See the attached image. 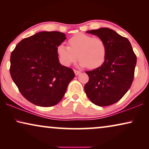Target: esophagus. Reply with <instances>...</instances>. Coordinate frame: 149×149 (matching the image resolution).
<instances>
[{"instance_id":"obj_1","label":"esophagus","mask_w":149,"mask_h":149,"mask_svg":"<svg viewBox=\"0 0 149 149\" xmlns=\"http://www.w3.org/2000/svg\"><path fill=\"white\" fill-rule=\"evenodd\" d=\"M74 74H75V75H79V74H80L81 73V72L79 70H74Z\"/></svg>"}]
</instances>
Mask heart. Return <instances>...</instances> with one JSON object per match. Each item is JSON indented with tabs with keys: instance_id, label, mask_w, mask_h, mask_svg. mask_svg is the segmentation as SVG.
<instances>
[{
	"instance_id": "heart-1",
	"label": "heart",
	"mask_w": 149,
	"mask_h": 149,
	"mask_svg": "<svg viewBox=\"0 0 149 149\" xmlns=\"http://www.w3.org/2000/svg\"><path fill=\"white\" fill-rule=\"evenodd\" d=\"M68 45V47L60 45L57 48L59 60L64 66H70L79 58V66L93 69L105 61L107 48L100 38L79 33L69 38Z\"/></svg>"
}]
</instances>
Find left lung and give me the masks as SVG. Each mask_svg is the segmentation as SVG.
<instances>
[{"label":"left lung","instance_id":"left-lung-1","mask_svg":"<svg viewBox=\"0 0 149 149\" xmlns=\"http://www.w3.org/2000/svg\"><path fill=\"white\" fill-rule=\"evenodd\" d=\"M104 41L107 48L101 66L86 71L89 81L84 89L94 104L107 107L120 100L133 82L136 56L129 40L108 28L87 31Z\"/></svg>","mask_w":149,"mask_h":149}]
</instances>
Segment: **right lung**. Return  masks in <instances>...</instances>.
Returning <instances> with one entry per match:
<instances>
[{"label": "right lung", "instance_id": "1", "mask_svg": "<svg viewBox=\"0 0 149 149\" xmlns=\"http://www.w3.org/2000/svg\"><path fill=\"white\" fill-rule=\"evenodd\" d=\"M66 38L62 32H40L24 38L11 52V78L22 95L34 104H57L74 79V71L60 64L57 54Z\"/></svg>", "mask_w": 149, "mask_h": 149}]
</instances>
